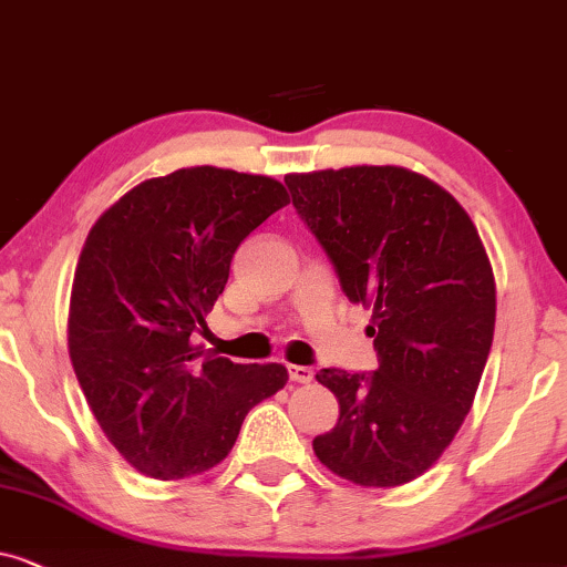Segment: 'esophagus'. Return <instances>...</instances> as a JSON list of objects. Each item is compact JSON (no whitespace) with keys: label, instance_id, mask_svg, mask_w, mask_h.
Masks as SVG:
<instances>
[{"label":"esophagus","instance_id":"1","mask_svg":"<svg viewBox=\"0 0 567 567\" xmlns=\"http://www.w3.org/2000/svg\"><path fill=\"white\" fill-rule=\"evenodd\" d=\"M290 381L296 383H311L313 381V371L308 365H288Z\"/></svg>","mask_w":567,"mask_h":567}]
</instances>
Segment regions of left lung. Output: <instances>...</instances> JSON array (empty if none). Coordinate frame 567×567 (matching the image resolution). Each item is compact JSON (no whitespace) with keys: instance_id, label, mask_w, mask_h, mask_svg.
<instances>
[{"instance_id":"8db88e82","label":"left lung","mask_w":567,"mask_h":567,"mask_svg":"<svg viewBox=\"0 0 567 567\" xmlns=\"http://www.w3.org/2000/svg\"><path fill=\"white\" fill-rule=\"evenodd\" d=\"M350 303L373 308V373L323 368L339 420L323 466L396 487L437 462L472 410L495 331V277L464 207L420 173L354 165L285 176Z\"/></svg>"}]
</instances>
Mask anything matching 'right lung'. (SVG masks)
Returning <instances> with one entry per match:
<instances>
[{"label":"right lung","instance_id":"right-lung-1","mask_svg":"<svg viewBox=\"0 0 567 567\" xmlns=\"http://www.w3.org/2000/svg\"><path fill=\"white\" fill-rule=\"evenodd\" d=\"M290 205L279 181L213 165L142 181L97 217L74 269L70 358L97 425L134 470H213L246 414L288 383L192 344L248 233Z\"/></svg>","mask_w":567,"mask_h":567}]
</instances>
